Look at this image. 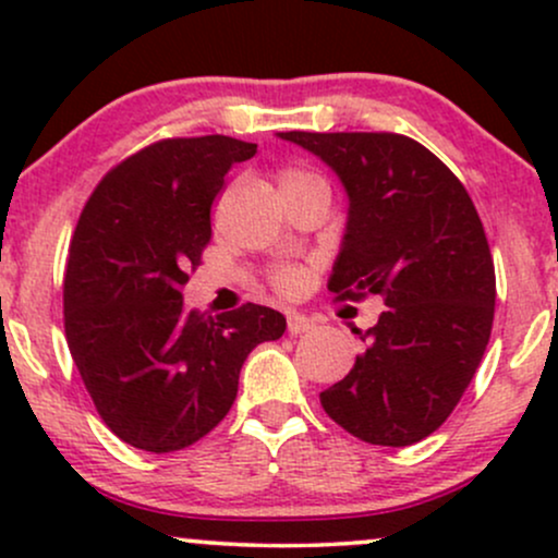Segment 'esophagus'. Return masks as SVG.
Masks as SVG:
<instances>
[{
	"mask_svg": "<svg viewBox=\"0 0 558 558\" xmlns=\"http://www.w3.org/2000/svg\"><path fill=\"white\" fill-rule=\"evenodd\" d=\"M312 328H315V323H312L310 317L301 315V312L288 310V332H291V336H301V332H310Z\"/></svg>",
	"mask_w": 558,
	"mask_h": 558,
	"instance_id": "esophagus-1",
	"label": "esophagus"
}]
</instances>
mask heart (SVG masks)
<instances>
[{
  "label": "heart",
  "instance_id": "obj_1",
  "mask_svg": "<svg viewBox=\"0 0 558 558\" xmlns=\"http://www.w3.org/2000/svg\"><path fill=\"white\" fill-rule=\"evenodd\" d=\"M306 178H315V175L306 170H296V168L280 170L278 189L283 191V189H288V185L306 181ZM301 280H304V275H301V270H296V267H283V270H278V275H275V283H278L280 288H286V291H296V288L301 286Z\"/></svg>",
  "mask_w": 558,
  "mask_h": 558
}]
</instances>
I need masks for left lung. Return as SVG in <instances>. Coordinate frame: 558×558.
<instances>
[{
    "label": "left lung",
    "mask_w": 558,
    "mask_h": 558,
    "mask_svg": "<svg viewBox=\"0 0 558 558\" xmlns=\"http://www.w3.org/2000/svg\"><path fill=\"white\" fill-rule=\"evenodd\" d=\"M323 159L349 196L328 288L386 296L351 373L319 393L345 433L412 446L438 430L490 338L496 272L475 204L433 151L396 133H278Z\"/></svg>",
    "instance_id": "left-lung-1"
}]
</instances>
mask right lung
I'll return each instance as SVG.
<instances>
[{"label":"right lung","instance_id":"1","mask_svg":"<svg viewBox=\"0 0 558 558\" xmlns=\"http://www.w3.org/2000/svg\"><path fill=\"white\" fill-rule=\"evenodd\" d=\"M257 155L230 136L168 138L120 162L83 207L65 270V336L105 425L151 453L196 444L233 407L254 345L286 317L243 304L185 310L226 172Z\"/></svg>","mask_w":558,"mask_h":558}]
</instances>
